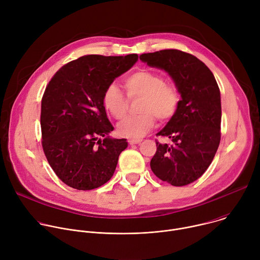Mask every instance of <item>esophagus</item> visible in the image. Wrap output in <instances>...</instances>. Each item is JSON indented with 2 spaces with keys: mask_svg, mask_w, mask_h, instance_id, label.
<instances>
[{
  "mask_svg": "<svg viewBox=\"0 0 260 260\" xmlns=\"http://www.w3.org/2000/svg\"><path fill=\"white\" fill-rule=\"evenodd\" d=\"M142 142V139H129L128 140V143L131 144V145H133V144H139V143H141Z\"/></svg>",
  "mask_w": 260,
  "mask_h": 260,
  "instance_id": "obj_1",
  "label": "esophagus"
}]
</instances>
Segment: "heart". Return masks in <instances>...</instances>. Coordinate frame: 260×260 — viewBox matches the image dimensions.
I'll use <instances>...</instances> for the list:
<instances>
[{
	"mask_svg": "<svg viewBox=\"0 0 260 260\" xmlns=\"http://www.w3.org/2000/svg\"><path fill=\"white\" fill-rule=\"evenodd\" d=\"M123 83L129 100L142 98V101L141 114L129 116L118 124L117 131L120 136L142 137L154 127L156 118L165 123L176 115L181 103L179 88L175 83L167 82L160 74L140 70L128 75ZM102 103L117 120H121L127 114L128 99L114 83L108 85L104 90Z\"/></svg>",
	"mask_w": 260,
	"mask_h": 260,
	"instance_id": "heart-1",
	"label": "heart"
}]
</instances>
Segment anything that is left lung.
<instances>
[{
	"label": "left lung",
	"mask_w": 260,
	"mask_h": 260,
	"mask_svg": "<svg viewBox=\"0 0 260 260\" xmlns=\"http://www.w3.org/2000/svg\"><path fill=\"white\" fill-rule=\"evenodd\" d=\"M148 66L167 71L182 100L176 115L156 135L173 144H160L150 161L152 172L173 186L198 180L211 165L221 139L220 90L211 70L194 55L178 49L143 53Z\"/></svg>",
	"instance_id": "1"
}]
</instances>
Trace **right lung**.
Listing matches in <instances>:
<instances>
[{"mask_svg":"<svg viewBox=\"0 0 260 260\" xmlns=\"http://www.w3.org/2000/svg\"><path fill=\"white\" fill-rule=\"evenodd\" d=\"M137 60L138 54L84 55L62 66L47 84L41 102L42 147L68 186L90 190L112 178L127 142L109 137L114 127L102 95Z\"/></svg>","mask_w":260,"mask_h":260,"instance_id":"add662e5","label":"right lung"}]
</instances>
